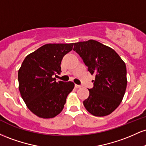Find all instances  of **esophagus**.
Masks as SVG:
<instances>
[{
  "label": "esophagus",
  "instance_id": "34e87169",
  "mask_svg": "<svg viewBox=\"0 0 146 146\" xmlns=\"http://www.w3.org/2000/svg\"><path fill=\"white\" fill-rule=\"evenodd\" d=\"M75 87L76 88H81L82 86L81 85H78V84H75Z\"/></svg>",
  "mask_w": 146,
  "mask_h": 146
}]
</instances>
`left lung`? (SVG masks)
<instances>
[{
    "mask_svg": "<svg viewBox=\"0 0 146 146\" xmlns=\"http://www.w3.org/2000/svg\"><path fill=\"white\" fill-rule=\"evenodd\" d=\"M91 75H95L93 87L84 106L94 116L103 117L120 104L127 86L126 66L119 56L109 46L90 40L73 44Z\"/></svg>",
    "mask_w": 146,
    "mask_h": 146,
    "instance_id": "1",
    "label": "left lung"
}]
</instances>
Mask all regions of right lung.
Segmentation results:
<instances>
[{
  "instance_id": "1",
  "label": "right lung",
  "mask_w": 146,
  "mask_h": 146,
  "mask_svg": "<svg viewBox=\"0 0 146 146\" xmlns=\"http://www.w3.org/2000/svg\"><path fill=\"white\" fill-rule=\"evenodd\" d=\"M73 43L46 44L30 53L18 71L19 90L27 106L44 119L61 113L68 95L74 88L72 82L58 81L63 57L73 49Z\"/></svg>"
}]
</instances>
